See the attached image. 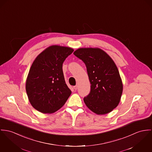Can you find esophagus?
Segmentation results:
<instances>
[{
  "label": "esophagus",
  "instance_id": "esophagus-1",
  "mask_svg": "<svg viewBox=\"0 0 152 152\" xmlns=\"http://www.w3.org/2000/svg\"><path fill=\"white\" fill-rule=\"evenodd\" d=\"M73 88H74L75 90H76L78 88V86H77V85H76V86H73Z\"/></svg>",
  "mask_w": 152,
  "mask_h": 152
}]
</instances>
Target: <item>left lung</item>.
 Listing matches in <instances>:
<instances>
[{
    "mask_svg": "<svg viewBox=\"0 0 152 152\" xmlns=\"http://www.w3.org/2000/svg\"><path fill=\"white\" fill-rule=\"evenodd\" d=\"M73 54L85 64L91 84L90 92L84 98L85 104L97 115L111 112L118 106L123 91L115 62L99 48H80Z\"/></svg>",
    "mask_w": 152,
    "mask_h": 152,
    "instance_id": "obj_1",
    "label": "left lung"
}]
</instances>
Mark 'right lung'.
<instances>
[{"label": "right lung", "instance_id": "obj_1", "mask_svg": "<svg viewBox=\"0 0 152 152\" xmlns=\"http://www.w3.org/2000/svg\"><path fill=\"white\" fill-rule=\"evenodd\" d=\"M73 49L51 45L35 59L29 70L26 90L31 105L44 114L59 110L72 91L65 83L62 65Z\"/></svg>", "mask_w": 152, "mask_h": 152}]
</instances>
